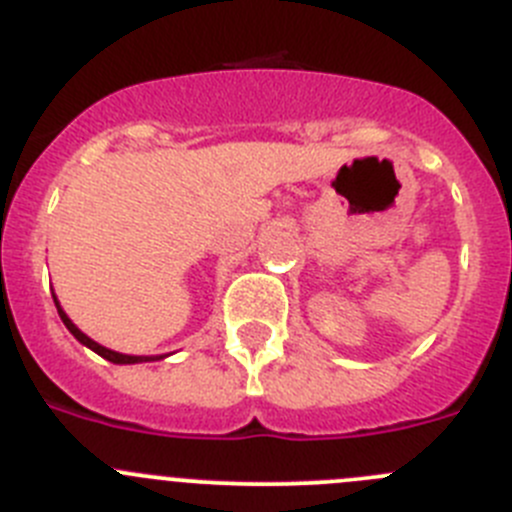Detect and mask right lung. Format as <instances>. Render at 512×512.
<instances>
[{
  "instance_id": "right-lung-1",
  "label": "right lung",
  "mask_w": 512,
  "mask_h": 512,
  "mask_svg": "<svg viewBox=\"0 0 512 512\" xmlns=\"http://www.w3.org/2000/svg\"><path fill=\"white\" fill-rule=\"evenodd\" d=\"M52 300H55L57 315H60V321L65 323V328H68V331L73 333V336L78 338V341L83 343V346H88L90 351H95V353H98V356H103L105 361H111V364H146V361H161V358L169 356V353H161V356H131V353H118V351H111V348L100 346V343H95L93 338L85 336V333L80 331V328L75 326L73 321H70L68 313L62 310V305H60V300H57V295H52Z\"/></svg>"
}]
</instances>
